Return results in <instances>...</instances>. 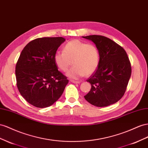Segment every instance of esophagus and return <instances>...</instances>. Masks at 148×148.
<instances>
[{
    "label": "esophagus",
    "instance_id": "esophagus-1",
    "mask_svg": "<svg viewBox=\"0 0 148 148\" xmlns=\"http://www.w3.org/2000/svg\"><path fill=\"white\" fill-rule=\"evenodd\" d=\"M70 82H72V83H81V82L80 81H76V80H73V79H70Z\"/></svg>",
    "mask_w": 148,
    "mask_h": 148
}]
</instances>
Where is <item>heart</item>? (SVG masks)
Here are the masks:
<instances>
[{
  "label": "heart",
  "mask_w": 148,
  "mask_h": 148,
  "mask_svg": "<svg viewBox=\"0 0 148 148\" xmlns=\"http://www.w3.org/2000/svg\"><path fill=\"white\" fill-rule=\"evenodd\" d=\"M73 63V67L67 72L71 78H78L93 74L99 64V52L92 43H88L78 39L72 40L66 43L63 51H57L54 62L58 69L66 71Z\"/></svg>",
  "instance_id": "b5f03b06"
}]
</instances>
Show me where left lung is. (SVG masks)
Here are the masks:
<instances>
[{"mask_svg":"<svg viewBox=\"0 0 148 148\" xmlns=\"http://www.w3.org/2000/svg\"><path fill=\"white\" fill-rule=\"evenodd\" d=\"M90 40L99 52V64L87 82L91 85L86 100L98 107L118 101L125 94L131 75V63L125 49L105 36L83 37Z\"/></svg>","mask_w":148,"mask_h":148,"instance_id":"1","label":"left lung"}]
</instances>
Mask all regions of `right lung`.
I'll return each instance as SVG.
<instances>
[{"label": "right lung", "mask_w": 148, "mask_h": 148, "mask_svg": "<svg viewBox=\"0 0 148 148\" xmlns=\"http://www.w3.org/2000/svg\"><path fill=\"white\" fill-rule=\"evenodd\" d=\"M63 37H42L23 48L15 66L17 86L25 100L35 107H49L61 97L69 79L54 62Z\"/></svg>", "instance_id": "1"}]
</instances>
